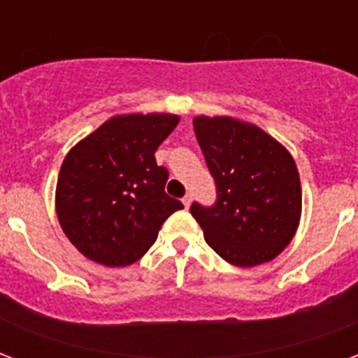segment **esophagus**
I'll return each instance as SVG.
<instances>
[{"label": "esophagus", "instance_id": "34e87169", "mask_svg": "<svg viewBox=\"0 0 358 358\" xmlns=\"http://www.w3.org/2000/svg\"><path fill=\"white\" fill-rule=\"evenodd\" d=\"M191 201H193V195H191V193H187V195H185L184 199H182V202H184L185 208L191 206Z\"/></svg>", "mask_w": 358, "mask_h": 358}]
</instances>
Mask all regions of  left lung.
<instances>
[{"label": "left lung", "instance_id": "obj_1", "mask_svg": "<svg viewBox=\"0 0 358 358\" xmlns=\"http://www.w3.org/2000/svg\"><path fill=\"white\" fill-rule=\"evenodd\" d=\"M193 128L217 193L212 206L191 204L204 239L234 266L273 260L299 224L294 157L266 131L230 117H196Z\"/></svg>", "mask_w": 358, "mask_h": 358}]
</instances>
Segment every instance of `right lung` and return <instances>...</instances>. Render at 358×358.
<instances>
[{
	"label": "right lung",
	"instance_id": "add662e5",
	"mask_svg": "<svg viewBox=\"0 0 358 358\" xmlns=\"http://www.w3.org/2000/svg\"><path fill=\"white\" fill-rule=\"evenodd\" d=\"M176 124V115L115 117L66 154L55 204L81 255L129 266L150 249L165 219L184 208L165 193L169 171L154 156Z\"/></svg>",
	"mask_w": 358,
	"mask_h": 358
}]
</instances>
